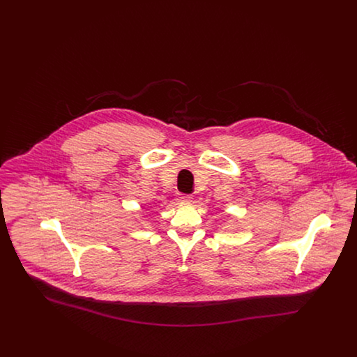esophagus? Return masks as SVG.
Here are the masks:
<instances>
[{
	"label": "esophagus",
	"mask_w": 357,
	"mask_h": 357,
	"mask_svg": "<svg viewBox=\"0 0 357 357\" xmlns=\"http://www.w3.org/2000/svg\"><path fill=\"white\" fill-rule=\"evenodd\" d=\"M191 198H192L191 195H186V194H185V195H181V201H182V202H190Z\"/></svg>",
	"instance_id": "1"
}]
</instances>
